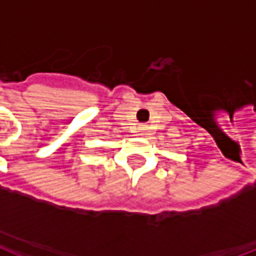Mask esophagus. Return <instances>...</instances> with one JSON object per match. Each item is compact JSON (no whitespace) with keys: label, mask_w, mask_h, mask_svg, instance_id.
<instances>
[{"label":"esophagus","mask_w":256,"mask_h":256,"mask_svg":"<svg viewBox=\"0 0 256 256\" xmlns=\"http://www.w3.org/2000/svg\"><path fill=\"white\" fill-rule=\"evenodd\" d=\"M138 130H140V133H141V134H145V130H146V128H145V126H141Z\"/></svg>","instance_id":"obj_1"}]
</instances>
